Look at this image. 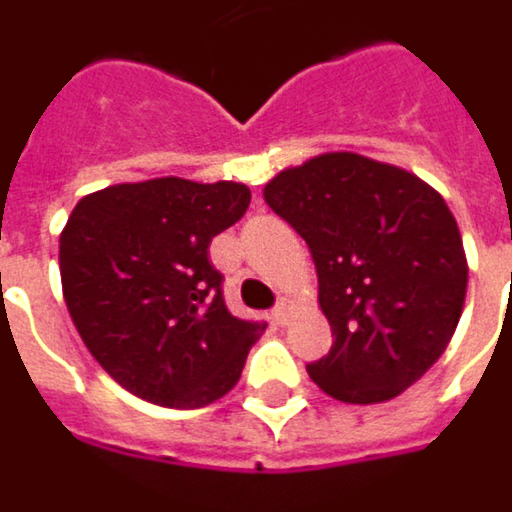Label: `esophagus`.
<instances>
[{
    "instance_id": "34e87169",
    "label": "esophagus",
    "mask_w": 512,
    "mask_h": 512,
    "mask_svg": "<svg viewBox=\"0 0 512 512\" xmlns=\"http://www.w3.org/2000/svg\"><path fill=\"white\" fill-rule=\"evenodd\" d=\"M291 313H293V302H291V299H280V302H277V307L271 310V318H274L277 324H288V318H291Z\"/></svg>"
}]
</instances>
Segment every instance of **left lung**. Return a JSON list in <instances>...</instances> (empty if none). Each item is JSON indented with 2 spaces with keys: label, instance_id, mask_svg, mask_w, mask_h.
Returning a JSON list of instances; mask_svg holds the SVG:
<instances>
[{
  "label": "left lung",
  "instance_id": "obj_1",
  "mask_svg": "<svg viewBox=\"0 0 512 512\" xmlns=\"http://www.w3.org/2000/svg\"><path fill=\"white\" fill-rule=\"evenodd\" d=\"M268 207L305 238L330 355L310 380L349 405L388 402L427 374L463 313L466 252L452 210L416 174L355 152L280 171Z\"/></svg>",
  "mask_w": 512,
  "mask_h": 512
}]
</instances>
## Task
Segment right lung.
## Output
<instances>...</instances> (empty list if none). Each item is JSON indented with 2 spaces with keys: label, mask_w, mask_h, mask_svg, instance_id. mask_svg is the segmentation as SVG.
I'll use <instances>...</instances> for the list:
<instances>
[{
  "label": "right lung",
  "mask_w": 512,
  "mask_h": 512,
  "mask_svg": "<svg viewBox=\"0 0 512 512\" xmlns=\"http://www.w3.org/2000/svg\"><path fill=\"white\" fill-rule=\"evenodd\" d=\"M244 182L157 177L82 196L60 232L71 321L121 388L194 410L241 380L260 321L224 305L207 249L249 207Z\"/></svg>",
  "instance_id": "1"
}]
</instances>
